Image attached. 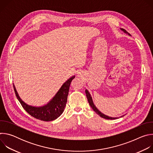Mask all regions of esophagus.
Here are the masks:
<instances>
[{"label": "esophagus", "mask_w": 153, "mask_h": 153, "mask_svg": "<svg viewBox=\"0 0 153 153\" xmlns=\"http://www.w3.org/2000/svg\"><path fill=\"white\" fill-rule=\"evenodd\" d=\"M78 76H80V73H79V74H78Z\"/></svg>", "instance_id": "esophagus-1"}]
</instances>
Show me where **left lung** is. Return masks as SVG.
Returning a JSON list of instances; mask_svg holds the SVG:
<instances>
[{
	"instance_id": "8db88e82",
	"label": "left lung",
	"mask_w": 153,
	"mask_h": 153,
	"mask_svg": "<svg viewBox=\"0 0 153 153\" xmlns=\"http://www.w3.org/2000/svg\"><path fill=\"white\" fill-rule=\"evenodd\" d=\"M123 33H126V34L129 35L131 36V34L129 33H128L125 30H124L123 28H120ZM85 93H86V97H87V99H88V101L89 102V104L91 106V107L92 108L93 110L96 112V114H97L98 115H99L102 118H104V119H110V120H113V119H116L119 117H110V116H106L105 114H104L103 113H102L101 111H100L97 108V107L96 106V105L94 104V102H93V98L90 94V93H89V91L87 90L86 89L85 90ZM123 116H121L120 117H122Z\"/></svg>"
}]
</instances>
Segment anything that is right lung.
I'll return each instance as SVG.
<instances>
[{"instance_id":"add662e5","label":"right lung","mask_w":153,"mask_h":153,"mask_svg":"<svg viewBox=\"0 0 153 153\" xmlns=\"http://www.w3.org/2000/svg\"><path fill=\"white\" fill-rule=\"evenodd\" d=\"M74 77L75 76H73L64 82L55 96L47 104L39 106L26 103L20 97L14 83L13 87L18 100L28 114L40 120L52 121L58 118L63 113L67 102L70 86Z\"/></svg>"}]
</instances>
